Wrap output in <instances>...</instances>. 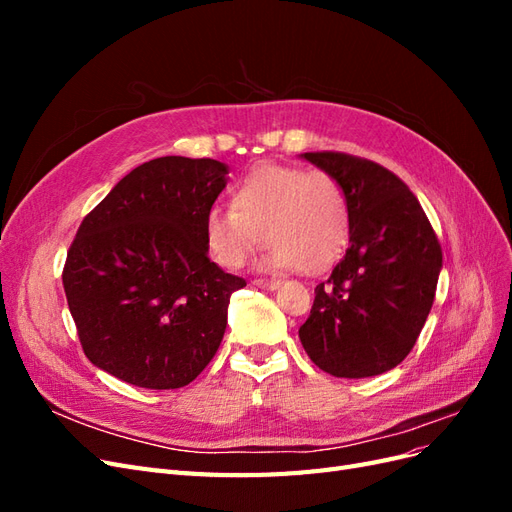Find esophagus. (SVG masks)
<instances>
[{"label":"esophagus","mask_w":512,"mask_h":512,"mask_svg":"<svg viewBox=\"0 0 512 512\" xmlns=\"http://www.w3.org/2000/svg\"><path fill=\"white\" fill-rule=\"evenodd\" d=\"M252 284H254V286H258V288H265V290H275V288H280V282H275V280H254Z\"/></svg>","instance_id":"obj_1"}]
</instances>
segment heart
I'll use <instances>...</instances> for the list:
<instances>
[{"instance_id": "b5f03b06", "label": "heart", "mask_w": 512, "mask_h": 512, "mask_svg": "<svg viewBox=\"0 0 512 512\" xmlns=\"http://www.w3.org/2000/svg\"><path fill=\"white\" fill-rule=\"evenodd\" d=\"M203 232L222 267L245 265L262 235V267L312 273L344 252L350 211L342 185L324 170L262 164L232 188L230 207L207 209Z\"/></svg>"}]
</instances>
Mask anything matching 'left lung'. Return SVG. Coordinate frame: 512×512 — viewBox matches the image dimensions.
<instances>
[{
    "instance_id": "8db88e82",
    "label": "left lung",
    "mask_w": 512,
    "mask_h": 512,
    "mask_svg": "<svg viewBox=\"0 0 512 512\" xmlns=\"http://www.w3.org/2000/svg\"><path fill=\"white\" fill-rule=\"evenodd\" d=\"M348 200L350 245L316 286L299 339L322 371L369 378L414 348L436 297L442 247L416 196L389 168L339 151L303 153Z\"/></svg>"
}]
</instances>
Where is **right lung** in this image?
<instances>
[{
    "label": "right lung",
    "instance_id": "right-lung-1",
    "mask_svg": "<svg viewBox=\"0 0 512 512\" xmlns=\"http://www.w3.org/2000/svg\"><path fill=\"white\" fill-rule=\"evenodd\" d=\"M226 175L211 158H156L85 215L61 280L96 367L143 389H181L218 352L230 294L245 286L205 245Z\"/></svg>",
    "mask_w": 512,
    "mask_h": 512
}]
</instances>
